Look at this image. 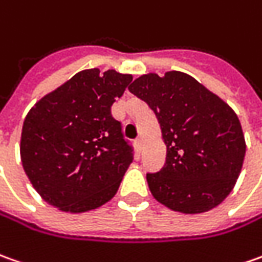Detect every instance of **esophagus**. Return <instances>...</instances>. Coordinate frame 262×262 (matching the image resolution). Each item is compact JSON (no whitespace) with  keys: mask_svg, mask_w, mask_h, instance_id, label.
Here are the masks:
<instances>
[{"mask_svg":"<svg viewBox=\"0 0 262 262\" xmlns=\"http://www.w3.org/2000/svg\"><path fill=\"white\" fill-rule=\"evenodd\" d=\"M134 144H135V147L138 148V151H141V150H143V141H141V138H137V140L134 141Z\"/></svg>","mask_w":262,"mask_h":262,"instance_id":"obj_1","label":"esophagus"}]
</instances>
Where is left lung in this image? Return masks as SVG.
Returning <instances> with one entry per match:
<instances>
[{
	"mask_svg": "<svg viewBox=\"0 0 262 262\" xmlns=\"http://www.w3.org/2000/svg\"><path fill=\"white\" fill-rule=\"evenodd\" d=\"M128 89L154 111L167 147L164 167L147 173L156 201L182 213H202L224 202L247 148L232 108L182 72L143 75Z\"/></svg>",
	"mask_w": 262,
	"mask_h": 262,
	"instance_id": "left-lung-1",
	"label": "left lung"
}]
</instances>
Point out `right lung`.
<instances>
[{
    "label": "right lung",
    "mask_w": 262,
    "mask_h": 262,
    "mask_svg": "<svg viewBox=\"0 0 262 262\" xmlns=\"http://www.w3.org/2000/svg\"><path fill=\"white\" fill-rule=\"evenodd\" d=\"M131 80L115 70H82L30 110L21 133V161L47 203L80 213L115 196L134 148L111 106Z\"/></svg>",
    "instance_id": "obj_1"
}]
</instances>
